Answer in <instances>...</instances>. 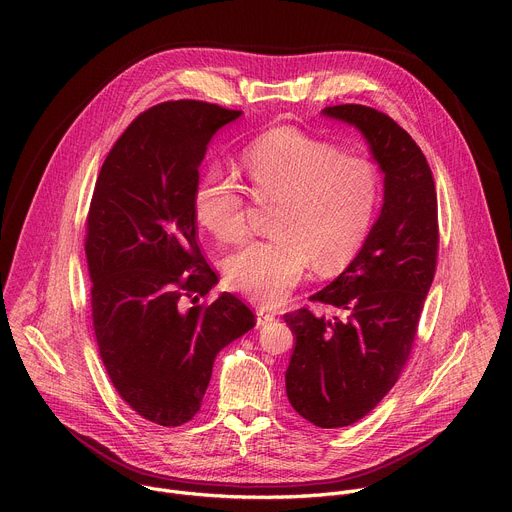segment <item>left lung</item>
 Segmentation results:
<instances>
[{
    "instance_id": "1",
    "label": "left lung",
    "mask_w": 512,
    "mask_h": 512,
    "mask_svg": "<svg viewBox=\"0 0 512 512\" xmlns=\"http://www.w3.org/2000/svg\"><path fill=\"white\" fill-rule=\"evenodd\" d=\"M239 113L180 99L143 111L115 141L87 216L99 352L121 399L176 427L202 405L216 354L255 326L196 241L198 168Z\"/></svg>"
}]
</instances>
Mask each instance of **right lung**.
I'll use <instances>...</instances> for the list:
<instances>
[{
	"instance_id": "obj_1",
	"label": "right lung",
	"mask_w": 512,
	"mask_h": 512,
	"mask_svg": "<svg viewBox=\"0 0 512 512\" xmlns=\"http://www.w3.org/2000/svg\"><path fill=\"white\" fill-rule=\"evenodd\" d=\"M324 117L358 129L383 174V206L358 255L310 302L287 314L294 352L287 399L318 427H344L393 389L411 354L437 257V200L431 170L411 135L364 105Z\"/></svg>"
}]
</instances>
